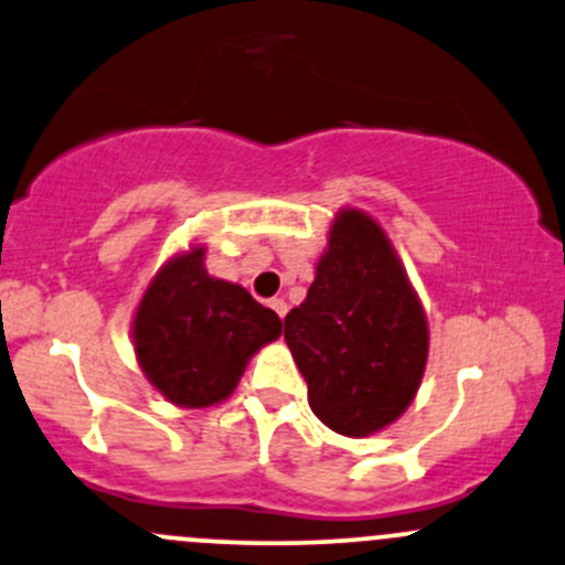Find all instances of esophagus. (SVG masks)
<instances>
[{"label": "esophagus", "instance_id": "obj_1", "mask_svg": "<svg viewBox=\"0 0 565 565\" xmlns=\"http://www.w3.org/2000/svg\"><path fill=\"white\" fill-rule=\"evenodd\" d=\"M270 308L276 310L278 319H284V316H287V310H289V305H287V300H284V297H274V300H270Z\"/></svg>", "mask_w": 565, "mask_h": 565}]
</instances>
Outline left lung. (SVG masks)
Wrapping results in <instances>:
<instances>
[{"mask_svg": "<svg viewBox=\"0 0 565 565\" xmlns=\"http://www.w3.org/2000/svg\"><path fill=\"white\" fill-rule=\"evenodd\" d=\"M284 340L308 382V404L342 436H369L404 414L427 361V321L385 231L342 210L329 249Z\"/></svg>", "mask_w": 565, "mask_h": 565, "instance_id": "8db88e82", "label": "left lung"}]
</instances>
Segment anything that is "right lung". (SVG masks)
I'll return each instance as SVG.
<instances>
[{
  "label": "right lung",
  "instance_id": "add662e5",
  "mask_svg": "<svg viewBox=\"0 0 565 565\" xmlns=\"http://www.w3.org/2000/svg\"><path fill=\"white\" fill-rule=\"evenodd\" d=\"M132 334L148 382L172 404L201 408L228 398L246 361L281 334V319L206 274L204 246H193L148 284Z\"/></svg>",
  "mask_w": 565,
  "mask_h": 565
}]
</instances>
